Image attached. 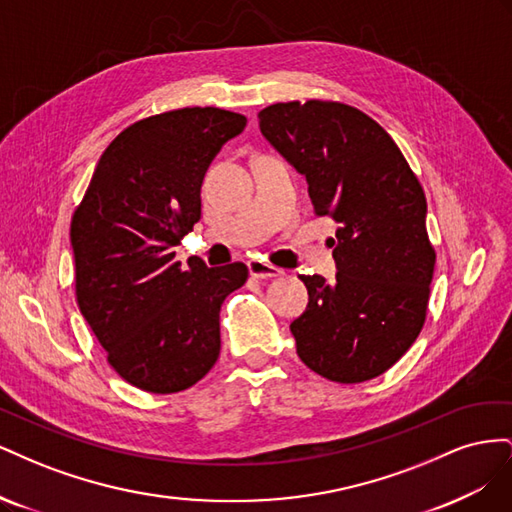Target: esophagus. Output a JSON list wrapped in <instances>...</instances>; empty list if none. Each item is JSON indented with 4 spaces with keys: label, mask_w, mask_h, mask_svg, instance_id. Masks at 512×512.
I'll use <instances>...</instances> for the list:
<instances>
[{
    "label": "esophagus",
    "mask_w": 512,
    "mask_h": 512,
    "mask_svg": "<svg viewBox=\"0 0 512 512\" xmlns=\"http://www.w3.org/2000/svg\"><path fill=\"white\" fill-rule=\"evenodd\" d=\"M247 271H250L252 277H258V280H269V277H280L284 273L265 260H247Z\"/></svg>",
    "instance_id": "esophagus-1"
}]
</instances>
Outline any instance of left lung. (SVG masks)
I'll return each instance as SVG.
<instances>
[{"label": "left lung", "mask_w": 512, "mask_h": 512, "mask_svg": "<svg viewBox=\"0 0 512 512\" xmlns=\"http://www.w3.org/2000/svg\"><path fill=\"white\" fill-rule=\"evenodd\" d=\"M258 119L305 177L316 215L339 224L335 282L301 275L309 301L290 324L299 359L333 382L376 378L425 324L436 252L421 183L380 123L354 106L280 102Z\"/></svg>", "instance_id": "1"}]
</instances>
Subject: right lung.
Masks as SVG:
<instances>
[{
  "label": "right lung",
  "instance_id": "obj_1",
  "mask_svg": "<svg viewBox=\"0 0 512 512\" xmlns=\"http://www.w3.org/2000/svg\"><path fill=\"white\" fill-rule=\"evenodd\" d=\"M247 119L194 106L132 123L106 147L76 207V301L117 374L136 389H190L220 356V307L243 262L188 267L173 247L200 220V185Z\"/></svg>",
  "mask_w": 512,
  "mask_h": 512
}]
</instances>
